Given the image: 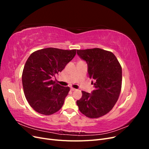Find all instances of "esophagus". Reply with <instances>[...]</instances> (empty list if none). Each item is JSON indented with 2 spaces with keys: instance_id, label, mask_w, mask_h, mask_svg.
I'll return each mask as SVG.
<instances>
[{
  "instance_id": "esophagus-1",
  "label": "esophagus",
  "mask_w": 149,
  "mask_h": 149,
  "mask_svg": "<svg viewBox=\"0 0 149 149\" xmlns=\"http://www.w3.org/2000/svg\"><path fill=\"white\" fill-rule=\"evenodd\" d=\"M71 91H75L76 89H74L73 88H71Z\"/></svg>"
}]
</instances>
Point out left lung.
<instances>
[{
    "label": "left lung",
    "instance_id": "8db88e82",
    "mask_svg": "<svg viewBox=\"0 0 149 149\" xmlns=\"http://www.w3.org/2000/svg\"><path fill=\"white\" fill-rule=\"evenodd\" d=\"M77 54L86 62L88 76L94 80L95 89L91 93L81 91L82 97L76 104L88 118H100L108 113L118 100L122 68L113 53L101 48L77 49Z\"/></svg>",
    "mask_w": 149,
    "mask_h": 149
}]
</instances>
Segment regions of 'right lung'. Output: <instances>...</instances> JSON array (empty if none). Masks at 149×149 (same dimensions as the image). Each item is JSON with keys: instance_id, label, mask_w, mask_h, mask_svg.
Returning <instances> with one entry per match:
<instances>
[{"instance_id": "obj_1", "label": "right lung", "mask_w": 149, "mask_h": 149, "mask_svg": "<svg viewBox=\"0 0 149 149\" xmlns=\"http://www.w3.org/2000/svg\"><path fill=\"white\" fill-rule=\"evenodd\" d=\"M76 55V49L47 48L31 53L22 73V84L30 106L40 114L51 115L59 111L70 91L53 78Z\"/></svg>"}]
</instances>
